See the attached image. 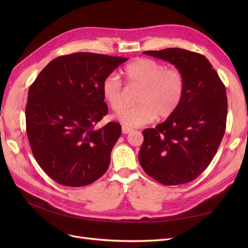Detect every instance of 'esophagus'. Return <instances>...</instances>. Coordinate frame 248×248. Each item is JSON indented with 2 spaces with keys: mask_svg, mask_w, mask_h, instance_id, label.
I'll return each mask as SVG.
<instances>
[{
  "mask_svg": "<svg viewBox=\"0 0 248 248\" xmlns=\"http://www.w3.org/2000/svg\"><path fill=\"white\" fill-rule=\"evenodd\" d=\"M132 131H133V128H131V127L125 126V125H123V126H122V132H123V134H124V135H126V134H128V133H131Z\"/></svg>",
  "mask_w": 248,
  "mask_h": 248,
  "instance_id": "1",
  "label": "esophagus"
}]
</instances>
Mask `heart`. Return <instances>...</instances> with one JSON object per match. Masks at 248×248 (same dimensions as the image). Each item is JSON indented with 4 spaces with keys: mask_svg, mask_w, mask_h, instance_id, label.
<instances>
[{
    "mask_svg": "<svg viewBox=\"0 0 248 248\" xmlns=\"http://www.w3.org/2000/svg\"><path fill=\"white\" fill-rule=\"evenodd\" d=\"M123 72L129 85L140 87L137 106L124 108L116 115L124 125H145L155 116L167 119L178 109L185 93V78L178 67H167L151 58H138L128 63ZM101 93L114 111L123 108L124 87L119 76L109 74L104 78Z\"/></svg>",
    "mask_w": 248,
    "mask_h": 248,
    "instance_id": "obj_1",
    "label": "heart"
}]
</instances>
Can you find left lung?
I'll return each mask as SVG.
<instances>
[{"mask_svg": "<svg viewBox=\"0 0 248 248\" xmlns=\"http://www.w3.org/2000/svg\"><path fill=\"white\" fill-rule=\"evenodd\" d=\"M144 53L170 62L183 72L185 93L171 116L155 128L142 131L140 164L163 185L188 183L209 166L223 139L227 117L225 86L200 53L181 48Z\"/></svg>", "mask_w": 248, "mask_h": 248, "instance_id": "left-lung-1", "label": "left lung"}]
</instances>
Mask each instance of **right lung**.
<instances>
[{
	"mask_svg": "<svg viewBox=\"0 0 248 248\" xmlns=\"http://www.w3.org/2000/svg\"><path fill=\"white\" fill-rule=\"evenodd\" d=\"M126 60L90 52L59 56L31 84L28 140L39 166L58 184L82 187L107 172L122 126L110 122L95 128L108 112L101 83Z\"/></svg>",
	"mask_w": 248,
	"mask_h": 248,
	"instance_id": "1",
	"label": "right lung"
}]
</instances>
